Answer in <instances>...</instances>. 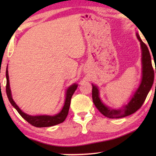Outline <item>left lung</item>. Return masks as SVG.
I'll list each match as a JSON object with an SVG mask.
<instances>
[{
    "label": "left lung",
    "instance_id": "1",
    "mask_svg": "<svg viewBox=\"0 0 156 156\" xmlns=\"http://www.w3.org/2000/svg\"><path fill=\"white\" fill-rule=\"evenodd\" d=\"M136 36L140 43L142 51V78L139 87L132 94L128 103L120 109H113L107 106L100 99L98 87L94 84H91L93 87L92 99L94 103L99 112L105 117L121 118L133 114L141 107L150 89L152 87L154 81V70L152 67L151 55L147 46L142 42L138 32L136 33Z\"/></svg>",
    "mask_w": 156,
    "mask_h": 156
}]
</instances>
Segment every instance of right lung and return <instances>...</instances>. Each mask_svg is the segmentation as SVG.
Masks as SVG:
<instances>
[{"instance_id":"right-lung-1","label":"right lung","mask_w":156,"mask_h":156,"mask_svg":"<svg viewBox=\"0 0 156 156\" xmlns=\"http://www.w3.org/2000/svg\"><path fill=\"white\" fill-rule=\"evenodd\" d=\"M7 67L6 69V79H7V84H6V93L8 99L9 100L10 103L16 109L18 113L24 118V119L28 122L31 125L36 127H48V126H52L64 122L65 120L67 118L68 115L69 109L71 99L76 89L78 87V84L73 83L72 85H70L67 89L65 92V99L64 105L60 110L59 113L54 115H31L27 114L25 112H23L21 110L19 107L16 104L12 98V95L11 89H10L9 85V73Z\"/></svg>"}]
</instances>
